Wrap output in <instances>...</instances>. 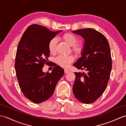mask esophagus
Returning <instances> with one entry per match:
<instances>
[{
    "instance_id": "34e87169",
    "label": "esophagus",
    "mask_w": 126,
    "mask_h": 126,
    "mask_svg": "<svg viewBox=\"0 0 126 126\" xmlns=\"http://www.w3.org/2000/svg\"><path fill=\"white\" fill-rule=\"evenodd\" d=\"M69 72V70L67 69H64V72L65 73V74H67V73H68Z\"/></svg>"
}]
</instances>
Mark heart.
Masks as SVG:
<instances>
[{"mask_svg":"<svg viewBox=\"0 0 126 126\" xmlns=\"http://www.w3.org/2000/svg\"><path fill=\"white\" fill-rule=\"evenodd\" d=\"M64 42L70 46L72 47V50L75 53H79L81 50V46L79 44L76 43L77 38L74 34L70 33H66L62 35L61 36ZM57 41L55 39H52L48 44V49L51 54H54L56 50ZM74 61V58L71 55L63 56L60 55L56 58L57 63L63 67H67L69 64Z\"/></svg>","mask_w":126,"mask_h":126,"instance_id":"b5f03b06","label":"heart"}]
</instances>
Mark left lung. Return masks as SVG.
Returning <instances> with one entry per match:
<instances>
[{"instance_id": "8db88e82", "label": "left lung", "mask_w": 126, "mask_h": 126, "mask_svg": "<svg viewBox=\"0 0 126 126\" xmlns=\"http://www.w3.org/2000/svg\"><path fill=\"white\" fill-rule=\"evenodd\" d=\"M84 40L81 56L73 65L86 73L75 72L73 93L84 104L95 101L104 92L112 70L109 42L104 35L93 28L72 31Z\"/></svg>"}]
</instances>
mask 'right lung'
Returning a JSON list of instances; mask_svg holds the SVG:
<instances>
[{"mask_svg":"<svg viewBox=\"0 0 126 126\" xmlns=\"http://www.w3.org/2000/svg\"><path fill=\"white\" fill-rule=\"evenodd\" d=\"M62 31L52 32L45 26L32 25L23 34L17 46L15 70L20 88L34 103H42L52 95L64 70L55 65L50 74L42 71L48 64L50 41Z\"/></svg>","mask_w":126,"mask_h":126,"instance_id":"1","label":"right lung"}]
</instances>
